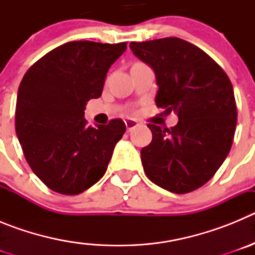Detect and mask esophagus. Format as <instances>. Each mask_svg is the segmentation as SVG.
<instances>
[{
	"label": "esophagus",
	"instance_id": "esophagus-1",
	"mask_svg": "<svg viewBox=\"0 0 255 255\" xmlns=\"http://www.w3.org/2000/svg\"><path fill=\"white\" fill-rule=\"evenodd\" d=\"M138 125H139V123L136 120H132V119H128V120H125V126L128 130L134 129L135 126H138Z\"/></svg>",
	"mask_w": 255,
	"mask_h": 255
}]
</instances>
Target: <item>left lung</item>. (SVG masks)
<instances>
[{"instance_id":"obj_1","label":"left lung","mask_w":255,"mask_h":255,"mask_svg":"<svg viewBox=\"0 0 255 255\" xmlns=\"http://www.w3.org/2000/svg\"><path fill=\"white\" fill-rule=\"evenodd\" d=\"M130 48L154 71L155 105L179 117L171 129L148 124L153 138L140 150L144 171L171 193H190L231 149L238 121L233 84L206 52L180 38L131 42Z\"/></svg>"}]
</instances>
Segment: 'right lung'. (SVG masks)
I'll use <instances>...</instances> for the list:
<instances>
[{
  "label": "right lung",
  "mask_w": 255,
  "mask_h": 255,
  "mask_svg": "<svg viewBox=\"0 0 255 255\" xmlns=\"http://www.w3.org/2000/svg\"><path fill=\"white\" fill-rule=\"evenodd\" d=\"M126 43L69 42L52 49L20 83L15 129L33 172L51 190L76 195L107 170L116 143L126 130L120 119L87 125V102L100 98L108 69Z\"/></svg>",
  "instance_id": "right-lung-1"
}]
</instances>
